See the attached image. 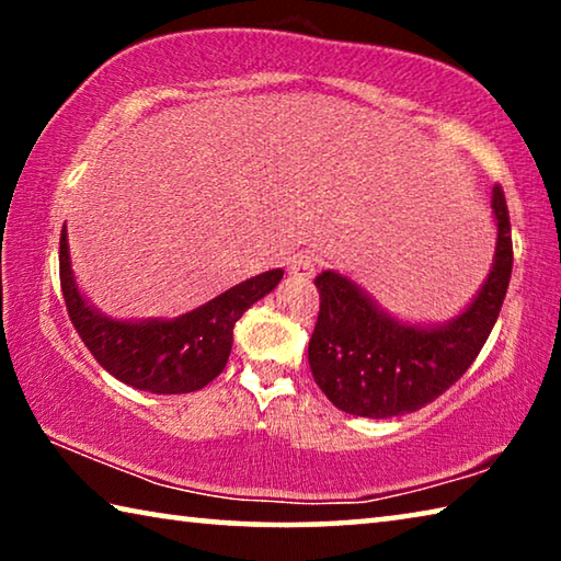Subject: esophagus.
<instances>
[{"label": "esophagus", "instance_id": "34e87169", "mask_svg": "<svg viewBox=\"0 0 561 561\" xmlns=\"http://www.w3.org/2000/svg\"><path fill=\"white\" fill-rule=\"evenodd\" d=\"M289 274L297 279H311L317 274V260L309 254H294L289 260Z\"/></svg>", "mask_w": 561, "mask_h": 561}]
</instances>
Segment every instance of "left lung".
Returning a JSON list of instances; mask_svg holds the SVG:
<instances>
[{"instance_id": "8db88e82", "label": "left lung", "mask_w": 561, "mask_h": 561, "mask_svg": "<svg viewBox=\"0 0 561 561\" xmlns=\"http://www.w3.org/2000/svg\"><path fill=\"white\" fill-rule=\"evenodd\" d=\"M495 254L488 277L458 314L425 324L383 309L346 274L317 277L321 309L309 341L314 381L339 411L393 417L428 405L458 381L485 346L512 274V234L505 195L492 187Z\"/></svg>"}]
</instances>
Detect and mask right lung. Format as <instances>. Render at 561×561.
I'll return each instance as SVG.
<instances>
[{"instance_id":"add662e5","label":"right lung","mask_w":561,"mask_h":561,"mask_svg":"<svg viewBox=\"0 0 561 561\" xmlns=\"http://www.w3.org/2000/svg\"><path fill=\"white\" fill-rule=\"evenodd\" d=\"M59 270L71 324L93 358L118 381L158 396L201 391L220 376L230 358L237 319L254 301L267 297L284 274V270L262 272L173 319H113L93 307L79 287L66 222Z\"/></svg>"}]
</instances>
